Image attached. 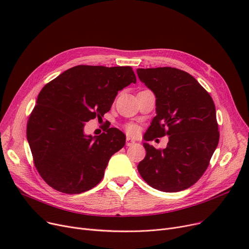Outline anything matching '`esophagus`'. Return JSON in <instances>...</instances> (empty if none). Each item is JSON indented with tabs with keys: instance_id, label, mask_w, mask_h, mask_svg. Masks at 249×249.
I'll return each instance as SVG.
<instances>
[{
	"instance_id": "1",
	"label": "esophagus",
	"mask_w": 249,
	"mask_h": 249,
	"mask_svg": "<svg viewBox=\"0 0 249 249\" xmlns=\"http://www.w3.org/2000/svg\"><path fill=\"white\" fill-rule=\"evenodd\" d=\"M134 143H135V140L133 138H131V137L126 138V145L127 146H131V145L134 144Z\"/></svg>"
}]
</instances>
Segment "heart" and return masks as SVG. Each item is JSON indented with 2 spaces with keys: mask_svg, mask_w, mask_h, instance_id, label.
<instances>
[{
  "mask_svg": "<svg viewBox=\"0 0 249 249\" xmlns=\"http://www.w3.org/2000/svg\"><path fill=\"white\" fill-rule=\"evenodd\" d=\"M127 130H128L129 133L134 134V133L137 132V127L134 126V125H129V126L127 127Z\"/></svg>",
  "mask_w": 249,
  "mask_h": 249,
  "instance_id": "obj_1",
  "label": "heart"
}]
</instances>
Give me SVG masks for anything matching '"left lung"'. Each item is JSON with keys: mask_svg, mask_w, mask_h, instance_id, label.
<instances>
[{"mask_svg": "<svg viewBox=\"0 0 249 249\" xmlns=\"http://www.w3.org/2000/svg\"><path fill=\"white\" fill-rule=\"evenodd\" d=\"M136 71L156 99V116L144 140L169 135L164 149L143 143L146 155L138 163V172L153 189L166 193L184 191L203 176L218 145L214 102L184 71L156 68Z\"/></svg>", "mask_w": 249, "mask_h": 249, "instance_id": "8db88e82", "label": "left lung"}]
</instances>
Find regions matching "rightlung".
Instances as JSON below:
<instances>
[{
  "label": "right lung",
  "mask_w": 249,
  "mask_h": 249,
  "mask_svg": "<svg viewBox=\"0 0 249 249\" xmlns=\"http://www.w3.org/2000/svg\"><path fill=\"white\" fill-rule=\"evenodd\" d=\"M132 83L136 76L130 67L77 65L41 89L28 120L27 140L37 171L51 188L81 194L101 181L126 136L117 128L87 135L84 127L110 111L118 91Z\"/></svg>",
  "instance_id": "right-lung-1"
}]
</instances>
